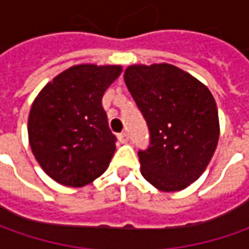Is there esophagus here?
Here are the masks:
<instances>
[{"mask_svg":"<svg viewBox=\"0 0 249 249\" xmlns=\"http://www.w3.org/2000/svg\"><path fill=\"white\" fill-rule=\"evenodd\" d=\"M118 140H119L122 144H124V142H127V141H129V134H127L126 131H123V133L118 134Z\"/></svg>","mask_w":249,"mask_h":249,"instance_id":"esophagus-1","label":"esophagus"}]
</instances>
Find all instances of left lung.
Instances as JSON below:
<instances>
[{
    "instance_id": "8db88e82",
    "label": "left lung",
    "mask_w": 249,
    "mask_h": 249,
    "mask_svg": "<svg viewBox=\"0 0 249 249\" xmlns=\"http://www.w3.org/2000/svg\"><path fill=\"white\" fill-rule=\"evenodd\" d=\"M124 83L149 130V145L139 151L141 175L162 191L186 188L204 173L217 145L211 91L169 63L129 66Z\"/></svg>"
}]
</instances>
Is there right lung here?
Here are the masks:
<instances>
[{"label": "right lung", "mask_w": 249, "mask_h": 249, "mask_svg": "<svg viewBox=\"0 0 249 249\" xmlns=\"http://www.w3.org/2000/svg\"><path fill=\"white\" fill-rule=\"evenodd\" d=\"M120 72V66H72L34 100L27 124L30 147L44 172L59 184L86 186L109 166L116 137L102 95Z\"/></svg>", "instance_id": "1"}]
</instances>
